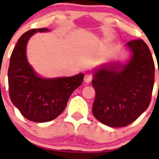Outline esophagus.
Listing matches in <instances>:
<instances>
[{"label": "esophagus", "instance_id": "obj_1", "mask_svg": "<svg viewBox=\"0 0 159 159\" xmlns=\"http://www.w3.org/2000/svg\"><path fill=\"white\" fill-rule=\"evenodd\" d=\"M92 79H93V77H92L91 74H90V73H86V74H85V77H84V82H86V83H89V82H90L92 81Z\"/></svg>", "mask_w": 159, "mask_h": 159}]
</instances>
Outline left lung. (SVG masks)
<instances>
[{"mask_svg":"<svg viewBox=\"0 0 159 159\" xmlns=\"http://www.w3.org/2000/svg\"><path fill=\"white\" fill-rule=\"evenodd\" d=\"M132 57L127 64L111 63L94 72V116L113 128L125 127L148 108L154 84V62L142 39L127 43Z\"/></svg>","mask_w":159,"mask_h":159,"instance_id":"left-lung-1","label":"left lung"}]
</instances>
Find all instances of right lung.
<instances>
[{"label": "right lung", "instance_id": "add662e5", "mask_svg": "<svg viewBox=\"0 0 159 159\" xmlns=\"http://www.w3.org/2000/svg\"><path fill=\"white\" fill-rule=\"evenodd\" d=\"M31 29L20 37L10 57L8 69L9 97L21 114L33 122H48L63 112L73 90L82 85L83 73L73 77L43 78L34 73L26 59V44L37 31Z\"/></svg>", "mask_w": 159, "mask_h": 159}]
</instances>
